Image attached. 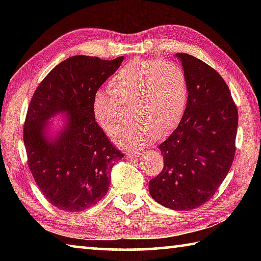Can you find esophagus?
I'll return each mask as SVG.
<instances>
[{"label": "esophagus", "instance_id": "obj_1", "mask_svg": "<svg viewBox=\"0 0 261 261\" xmlns=\"http://www.w3.org/2000/svg\"><path fill=\"white\" fill-rule=\"evenodd\" d=\"M141 153H143V152L139 151V149H131V151L125 152L127 158H138Z\"/></svg>", "mask_w": 261, "mask_h": 261}]
</instances>
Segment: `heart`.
I'll return each mask as SVG.
<instances>
[{
    "mask_svg": "<svg viewBox=\"0 0 261 261\" xmlns=\"http://www.w3.org/2000/svg\"><path fill=\"white\" fill-rule=\"evenodd\" d=\"M108 85L112 92H95L92 113L101 129L114 137L128 121V109H134L139 122L117 134L116 141L124 147L145 146L159 136L170 135L187 112L188 76L176 62L131 60L109 79Z\"/></svg>",
    "mask_w": 261,
    "mask_h": 261,
    "instance_id": "b5f03b06",
    "label": "heart"
}]
</instances>
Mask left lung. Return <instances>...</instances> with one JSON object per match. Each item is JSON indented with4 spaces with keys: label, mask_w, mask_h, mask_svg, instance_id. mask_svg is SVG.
Masks as SVG:
<instances>
[{
    "label": "left lung",
    "mask_w": 261,
    "mask_h": 261,
    "mask_svg": "<svg viewBox=\"0 0 261 261\" xmlns=\"http://www.w3.org/2000/svg\"><path fill=\"white\" fill-rule=\"evenodd\" d=\"M176 56L188 76V107L177 129L159 145L163 168L148 189L162 206L188 211L208 201L230 170L238 110L216 70L185 53Z\"/></svg>",
    "instance_id": "obj_1"
}]
</instances>
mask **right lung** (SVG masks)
Listing matches in <instances>:
<instances>
[{"mask_svg":"<svg viewBox=\"0 0 261 261\" xmlns=\"http://www.w3.org/2000/svg\"><path fill=\"white\" fill-rule=\"evenodd\" d=\"M123 59L69 57L43 78L31 99L23 134L29 169L46 199L62 211L81 212L102 199L114 165L124 156L92 113L95 92ZM60 111L70 114L68 125L48 142L45 121Z\"/></svg>","mask_w":261,"mask_h":261,"instance_id":"right-lung-1","label":"right lung"}]
</instances>
